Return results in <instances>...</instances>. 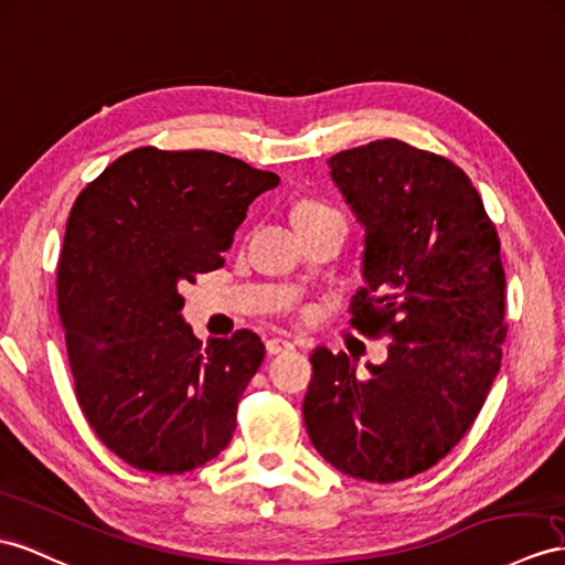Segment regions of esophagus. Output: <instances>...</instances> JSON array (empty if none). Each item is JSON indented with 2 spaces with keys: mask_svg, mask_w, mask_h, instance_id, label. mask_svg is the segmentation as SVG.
Returning <instances> with one entry per match:
<instances>
[{
  "mask_svg": "<svg viewBox=\"0 0 565 565\" xmlns=\"http://www.w3.org/2000/svg\"><path fill=\"white\" fill-rule=\"evenodd\" d=\"M265 349H267L269 355H277V353H281L286 349H294V341L288 339V337H284V334H274V337H269L265 341Z\"/></svg>",
  "mask_w": 565,
  "mask_h": 565,
  "instance_id": "1",
  "label": "esophagus"
}]
</instances>
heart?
<instances>
[{
  "label": "heart",
  "instance_id": "b5f03b06",
  "mask_svg": "<svg viewBox=\"0 0 565 565\" xmlns=\"http://www.w3.org/2000/svg\"><path fill=\"white\" fill-rule=\"evenodd\" d=\"M294 216L298 228L302 226H315V224H327V222H337L345 226V216L324 200H315V198H302L296 202Z\"/></svg>",
  "mask_w": 565,
  "mask_h": 565
}]
</instances>
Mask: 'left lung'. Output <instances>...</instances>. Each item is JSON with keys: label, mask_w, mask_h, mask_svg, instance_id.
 I'll return each instance as SVG.
<instances>
[{"label": "left lung", "mask_w": 565, "mask_h": 565, "mask_svg": "<svg viewBox=\"0 0 565 565\" xmlns=\"http://www.w3.org/2000/svg\"><path fill=\"white\" fill-rule=\"evenodd\" d=\"M327 164L365 226L351 324L392 343L367 377L345 353L315 349L302 420L337 470L408 480L462 439L501 367V241L468 173L441 154L386 138Z\"/></svg>", "instance_id": "8db88e82"}]
</instances>
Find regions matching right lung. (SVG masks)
<instances>
[{"mask_svg":"<svg viewBox=\"0 0 565 565\" xmlns=\"http://www.w3.org/2000/svg\"><path fill=\"white\" fill-rule=\"evenodd\" d=\"M279 177L212 150L138 148L71 207L56 302L78 406L109 451L142 472L220 456L263 365L250 329L202 343L179 286L220 269L250 202Z\"/></svg>","mask_w":565,"mask_h":565,"instance_id":"right-lung-1","label":"right lung"}]
</instances>
